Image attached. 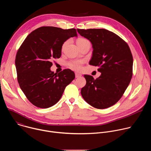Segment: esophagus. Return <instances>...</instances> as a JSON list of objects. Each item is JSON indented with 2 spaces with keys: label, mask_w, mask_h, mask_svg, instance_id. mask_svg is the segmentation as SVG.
Instances as JSON below:
<instances>
[{
  "label": "esophagus",
  "mask_w": 151,
  "mask_h": 151,
  "mask_svg": "<svg viewBox=\"0 0 151 151\" xmlns=\"http://www.w3.org/2000/svg\"><path fill=\"white\" fill-rule=\"evenodd\" d=\"M81 76H82V75L81 73H77V72L75 73V77L76 78H79Z\"/></svg>",
  "instance_id": "obj_1"
}]
</instances>
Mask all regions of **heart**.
I'll return each instance as SVG.
<instances>
[{
    "label": "heart",
    "instance_id": "obj_1",
    "mask_svg": "<svg viewBox=\"0 0 151 151\" xmlns=\"http://www.w3.org/2000/svg\"><path fill=\"white\" fill-rule=\"evenodd\" d=\"M88 40L87 39H86L85 38L81 37V38H79L78 39V40H77V44L78 45H80V44H83V43H84V42H88ZM66 44H67V42H65L64 43V44L62 45V50L64 49V48L65 47ZM83 63V60H74V61H70V62L68 63V64L69 67L71 69H72L73 70H79L82 68V64Z\"/></svg>",
    "mask_w": 151,
    "mask_h": 151
}]
</instances>
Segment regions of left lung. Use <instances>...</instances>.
Returning a JSON list of instances; mask_svg holds the SVG:
<instances>
[{"mask_svg":"<svg viewBox=\"0 0 151 151\" xmlns=\"http://www.w3.org/2000/svg\"><path fill=\"white\" fill-rule=\"evenodd\" d=\"M77 31L91 42L93 51L89 64L98 66L101 73L96 79L84 75L87 83L81 89V95L95 108H107L119 100L131 81L132 52L127 42L111 31L104 29Z\"/></svg>","mask_w":151,"mask_h":151,"instance_id":"1","label":"left lung"}]
</instances>
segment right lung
Masks as SVG:
<instances>
[{
	"label": "right lung",
	"instance_id": "add662e5",
	"mask_svg": "<svg viewBox=\"0 0 151 151\" xmlns=\"http://www.w3.org/2000/svg\"><path fill=\"white\" fill-rule=\"evenodd\" d=\"M77 36L75 29L45 26L31 32L15 57L17 80L27 99L40 108H48L61 99L66 87L75 77L70 69L51 71V60L59 58L63 43Z\"/></svg>",
	"mask_w": 151,
	"mask_h": 151
}]
</instances>
